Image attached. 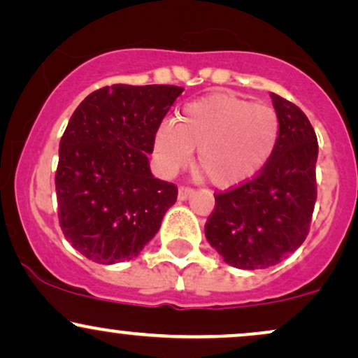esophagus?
Masks as SVG:
<instances>
[{
	"label": "esophagus",
	"mask_w": 358,
	"mask_h": 358,
	"mask_svg": "<svg viewBox=\"0 0 358 358\" xmlns=\"http://www.w3.org/2000/svg\"><path fill=\"white\" fill-rule=\"evenodd\" d=\"M193 193H195V190H193L192 187H185V185H182V187L178 188V200H187V198H190Z\"/></svg>",
	"instance_id": "obj_1"
}]
</instances>
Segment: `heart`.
<instances>
[{"label": "heart", "mask_w": 358, "mask_h": 358, "mask_svg": "<svg viewBox=\"0 0 358 358\" xmlns=\"http://www.w3.org/2000/svg\"><path fill=\"white\" fill-rule=\"evenodd\" d=\"M280 136L277 111L265 103H252L231 93H212L190 101L155 133L158 166L173 175L196 165L218 188L247 183L272 157Z\"/></svg>", "instance_id": "b5f03b06"}]
</instances>
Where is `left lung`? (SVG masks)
<instances>
[{"label":"left lung","mask_w":358,"mask_h":358,"mask_svg":"<svg viewBox=\"0 0 358 358\" xmlns=\"http://www.w3.org/2000/svg\"><path fill=\"white\" fill-rule=\"evenodd\" d=\"M270 96L280 120L272 157L247 183L217 193L205 223L208 243L236 268H268L285 260L307 238L315 208V130L299 106Z\"/></svg>","instance_id":"8db88e82"}]
</instances>
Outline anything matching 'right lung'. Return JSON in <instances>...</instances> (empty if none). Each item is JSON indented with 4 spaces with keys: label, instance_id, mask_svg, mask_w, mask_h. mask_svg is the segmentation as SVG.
Wrapping results in <instances>:
<instances>
[{
    "label": "right lung",
    "instance_id": "right-lung-1",
    "mask_svg": "<svg viewBox=\"0 0 358 358\" xmlns=\"http://www.w3.org/2000/svg\"><path fill=\"white\" fill-rule=\"evenodd\" d=\"M183 88L113 85L80 103L59 141L55 185L63 235L88 260H131L160 230L178 188L155 178V133Z\"/></svg>",
    "mask_w": 358,
    "mask_h": 358
}]
</instances>
